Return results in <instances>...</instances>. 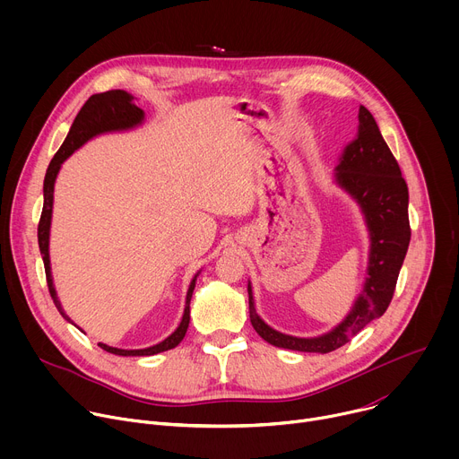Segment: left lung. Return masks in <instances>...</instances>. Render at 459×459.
<instances>
[{
	"mask_svg": "<svg viewBox=\"0 0 459 459\" xmlns=\"http://www.w3.org/2000/svg\"><path fill=\"white\" fill-rule=\"evenodd\" d=\"M358 138L345 147L336 181L359 204L370 234L368 267L363 292L345 319L317 338L281 334L261 319L254 308L248 281V312L254 331L267 343L299 352L326 354L343 347L365 325L385 314L396 290L400 269L411 243L409 188L400 165L385 143L374 116L359 105Z\"/></svg>",
	"mask_w": 459,
	"mask_h": 459,
	"instance_id": "obj_1",
	"label": "left lung"
}]
</instances>
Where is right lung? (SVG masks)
<instances>
[{"mask_svg": "<svg viewBox=\"0 0 459 459\" xmlns=\"http://www.w3.org/2000/svg\"><path fill=\"white\" fill-rule=\"evenodd\" d=\"M133 96L125 91H108V92H101V94H94L87 100V103L82 107V110L78 112L67 138H65L63 145L59 147V151L54 154L47 174H45V181H43V211H41V218H39V225H38V243H39V252L43 257V265H45V276H47V285H48V292L54 299L56 308L59 310V314L73 323V319L65 314V310L61 308V303L56 296V289L52 283V274H50V257H48V236H50V220H52V204H54V183H56V176L61 169V163L67 160L74 151H78L82 145H85L91 138L103 134V133H114V130H126L133 128L136 125H140L145 117L143 110L140 107H136L133 103ZM200 274V273H198ZM195 274L188 285L186 290V299H185V310H183V317L181 323L178 325V329L161 343L154 345V347H147V349H140V351H125V349H116V347H108L105 343H98L103 351L116 354V356H154L158 352H165L170 351L174 347L179 345V342L185 338V333L188 329V321H190V298L195 287ZM80 329V326H78Z\"/></svg>", "mask_w": 459, "mask_h": 459, "instance_id": "obj_1", "label": "right lung"}]
</instances>
